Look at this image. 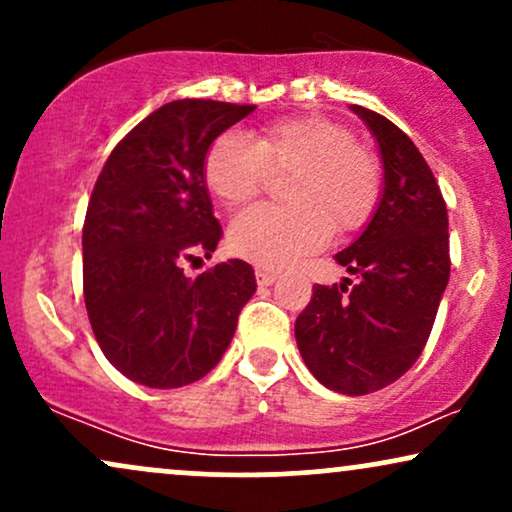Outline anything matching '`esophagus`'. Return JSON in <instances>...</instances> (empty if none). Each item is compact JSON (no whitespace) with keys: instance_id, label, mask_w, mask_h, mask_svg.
I'll return each mask as SVG.
<instances>
[{"instance_id":"34e87169","label":"esophagus","mask_w":512,"mask_h":512,"mask_svg":"<svg viewBox=\"0 0 512 512\" xmlns=\"http://www.w3.org/2000/svg\"><path fill=\"white\" fill-rule=\"evenodd\" d=\"M255 276H257V284L260 286H272L276 281V272H269V269H257Z\"/></svg>"}]
</instances>
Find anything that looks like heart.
Masks as SVG:
<instances>
[{"label": "heart", "mask_w": 512, "mask_h": 512, "mask_svg": "<svg viewBox=\"0 0 512 512\" xmlns=\"http://www.w3.org/2000/svg\"><path fill=\"white\" fill-rule=\"evenodd\" d=\"M284 182V207L243 211L228 231V245L243 260L286 267L327 243L330 233H354L380 202V166L354 134L322 115H301L262 125L250 137L228 129L209 144L204 180L226 207L250 204L269 173Z\"/></svg>", "instance_id": "b5f03b06"}]
</instances>
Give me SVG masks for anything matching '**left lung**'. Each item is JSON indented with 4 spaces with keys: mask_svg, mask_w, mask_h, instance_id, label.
I'll list each match as a JSON object with an SVG mask.
<instances>
[{
    "mask_svg": "<svg viewBox=\"0 0 512 512\" xmlns=\"http://www.w3.org/2000/svg\"><path fill=\"white\" fill-rule=\"evenodd\" d=\"M351 110L378 142L385 187L366 231L334 255L356 284L313 286L296 342L322 385L356 397L395 383L424 351L450 279V236L440 187L414 142L387 117Z\"/></svg>",
    "mask_w": 512,
    "mask_h": 512,
    "instance_id": "1",
    "label": "left lung"
}]
</instances>
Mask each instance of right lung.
<instances>
[{
    "label": "right lung",
    "mask_w": 512,
    "mask_h": 512,
    "mask_svg": "<svg viewBox=\"0 0 512 512\" xmlns=\"http://www.w3.org/2000/svg\"><path fill=\"white\" fill-rule=\"evenodd\" d=\"M255 105L185 98L161 105L115 146L88 199L84 301L96 342L134 383L170 390L204 378L255 293L248 262L211 257L221 226L211 207L209 144Z\"/></svg>",
    "instance_id": "obj_1"
}]
</instances>
